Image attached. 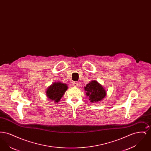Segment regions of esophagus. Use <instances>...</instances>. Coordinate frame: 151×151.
<instances>
[{"mask_svg": "<svg viewBox=\"0 0 151 151\" xmlns=\"http://www.w3.org/2000/svg\"><path fill=\"white\" fill-rule=\"evenodd\" d=\"M73 86H78V83L75 81V82L73 83Z\"/></svg>", "mask_w": 151, "mask_h": 151, "instance_id": "34e87169", "label": "esophagus"}]
</instances>
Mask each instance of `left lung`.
Masks as SVG:
<instances>
[{"mask_svg":"<svg viewBox=\"0 0 151 151\" xmlns=\"http://www.w3.org/2000/svg\"><path fill=\"white\" fill-rule=\"evenodd\" d=\"M84 89L86 92V96L89 97V100L92 102L100 101L106 94L105 89L96 80H93L86 84Z\"/></svg>","mask_w":151,"mask_h":151,"instance_id":"obj_1","label":"left lung"}]
</instances>
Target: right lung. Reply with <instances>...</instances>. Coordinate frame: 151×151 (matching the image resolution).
Listing matches in <instances>:
<instances>
[{"label":"right lung","mask_w":151,"mask_h":151,"mask_svg":"<svg viewBox=\"0 0 151 151\" xmlns=\"http://www.w3.org/2000/svg\"><path fill=\"white\" fill-rule=\"evenodd\" d=\"M67 88L65 84L60 82L55 83L47 89L46 91L47 96L51 100L58 102L64 95Z\"/></svg>","instance_id":"right-lung-1"}]
</instances>
